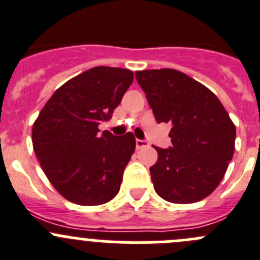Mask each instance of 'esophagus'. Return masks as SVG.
Wrapping results in <instances>:
<instances>
[{
    "mask_svg": "<svg viewBox=\"0 0 260 260\" xmlns=\"http://www.w3.org/2000/svg\"><path fill=\"white\" fill-rule=\"evenodd\" d=\"M148 142H145V140H140V139H137V149H142V148H145L148 147Z\"/></svg>",
    "mask_w": 260,
    "mask_h": 260,
    "instance_id": "esophagus-1",
    "label": "esophagus"
}]
</instances>
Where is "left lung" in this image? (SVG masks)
<instances>
[{
	"mask_svg": "<svg viewBox=\"0 0 260 260\" xmlns=\"http://www.w3.org/2000/svg\"><path fill=\"white\" fill-rule=\"evenodd\" d=\"M137 80L157 122L172 123V148L154 147L153 186L176 204L199 202L216 190L235 150L236 127L213 91L175 69L143 70Z\"/></svg>",
	"mask_w": 260,
	"mask_h": 260,
	"instance_id": "left-lung-1",
	"label": "left lung"
}]
</instances>
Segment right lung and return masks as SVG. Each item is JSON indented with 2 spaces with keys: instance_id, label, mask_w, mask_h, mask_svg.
<instances>
[{
  "instance_id": "1",
  "label": "right lung",
  "mask_w": 260,
  "mask_h": 260,
  "mask_svg": "<svg viewBox=\"0 0 260 260\" xmlns=\"http://www.w3.org/2000/svg\"><path fill=\"white\" fill-rule=\"evenodd\" d=\"M134 74L97 66L66 81L47 101L31 128L42 170L52 186L79 206H101L120 190L135 150V137L100 134L101 121L112 117Z\"/></svg>"
}]
</instances>
